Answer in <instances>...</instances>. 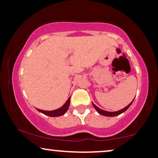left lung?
I'll list each match as a JSON object with an SVG mask.
<instances>
[{"label": "left lung", "mask_w": 158, "mask_h": 158, "mask_svg": "<svg viewBox=\"0 0 158 158\" xmlns=\"http://www.w3.org/2000/svg\"><path fill=\"white\" fill-rule=\"evenodd\" d=\"M134 100H133V101L131 102V103L129 104L128 106H126V107H124L123 109H122V110H118V111H117V112H108V111H105V110H103L100 109V108H99V107H98V106H96L94 103H92V104H93L94 107L95 108L96 110H97V112L99 114H102V115H104V116H106V117H114V116L119 115V114H122L123 112H124L125 111H126V110L129 108V106L131 105V104L133 103V102H134Z\"/></svg>", "instance_id": "1"}]
</instances>
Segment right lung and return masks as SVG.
Returning a JSON list of instances; mask_svg holds the SVG:
<instances>
[{
  "label": "right lung",
  "mask_w": 158,
  "mask_h": 158,
  "mask_svg": "<svg viewBox=\"0 0 158 158\" xmlns=\"http://www.w3.org/2000/svg\"><path fill=\"white\" fill-rule=\"evenodd\" d=\"M69 103H70V97L67 99V101L65 102L64 105H63L61 107L59 108V109H56L55 110H52V111H46V110H42L40 109H37L38 111H39L41 113L46 114L47 116L49 117H59L63 115L65 112H66L67 110H68V108L69 106Z\"/></svg>",
  "instance_id": "add662e5"
}]
</instances>
